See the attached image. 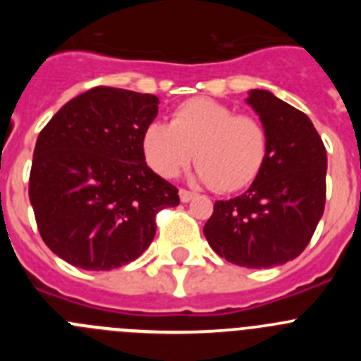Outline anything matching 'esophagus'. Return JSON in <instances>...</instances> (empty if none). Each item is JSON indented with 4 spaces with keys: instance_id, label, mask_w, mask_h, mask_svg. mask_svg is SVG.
<instances>
[{
    "instance_id": "obj_1",
    "label": "esophagus",
    "mask_w": 361,
    "mask_h": 361,
    "mask_svg": "<svg viewBox=\"0 0 361 361\" xmlns=\"http://www.w3.org/2000/svg\"><path fill=\"white\" fill-rule=\"evenodd\" d=\"M178 197H180V202H190V200L195 197V193H193V191H188V190H180L178 191Z\"/></svg>"
}]
</instances>
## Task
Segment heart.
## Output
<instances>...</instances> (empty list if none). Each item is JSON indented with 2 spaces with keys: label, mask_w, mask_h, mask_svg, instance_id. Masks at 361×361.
I'll use <instances>...</instances> for the list:
<instances>
[{
  "label": "heart",
  "mask_w": 361,
  "mask_h": 361,
  "mask_svg": "<svg viewBox=\"0 0 361 361\" xmlns=\"http://www.w3.org/2000/svg\"><path fill=\"white\" fill-rule=\"evenodd\" d=\"M269 139L257 117L240 116L213 99H190L175 110L171 123H152L142 135V149L152 170L175 177L193 159V177L219 191L250 186L262 170Z\"/></svg>",
  "instance_id": "obj_1"
}]
</instances>
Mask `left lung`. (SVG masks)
<instances>
[{
	"label": "left lung",
	"mask_w": 361,
	"mask_h": 361,
	"mask_svg": "<svg viewBox=\"0 0 361 361\" xmlns=\"http://www.w3.org/2000/svg\"><path fill=\"white\" fill-rule=\"evenodd\" d=\"M245 103L266 126V162L247 191L216 200L204 237L228 262L264 269L311 240L324 215L327 153L311 119L269 90H251Z\"/></svg>",
	"instance_id": "1"
}]
</instances>
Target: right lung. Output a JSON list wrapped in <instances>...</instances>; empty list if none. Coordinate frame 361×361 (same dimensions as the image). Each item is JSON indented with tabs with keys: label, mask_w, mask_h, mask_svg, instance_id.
I'll list each match as a JSON object with an SVG mask.
<instances>
[{
	"label": "right lung",
	"mask_w": 361,
	"mask_h": 361,
	"mask_svg": "<svg viewBox=\"0 0 361 361\" xmlns=\"http://www.w3.org/2000/svg\"><path fill=\"white\" fill-rule=\"evenodd\" d=\"M152 94L95 86L41 130L28 197L41 238L65 262L108 271L141 257L155 215L178 190L148 168L142 135L157 117Z\"/></svg>",
	"instance_id": "1"
}]
</instances>
